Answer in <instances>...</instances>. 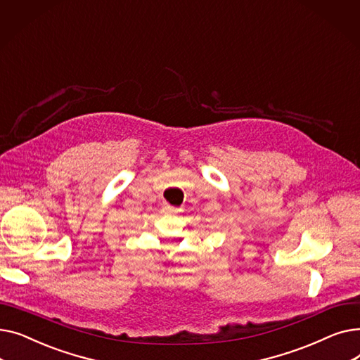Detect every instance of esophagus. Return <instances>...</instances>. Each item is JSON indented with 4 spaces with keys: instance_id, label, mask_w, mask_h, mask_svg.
Here are the masks:
<instances>
[{
    "instance_id": "1",
    "label": "esophagus",
    "mask_w": 360,
    "mask_h": 360,
    "mask_svg": "<svg viewBox=\"0 0 360 360\" xmlns=\"http://www.w3.org/2000/svg\"><path fill=\"white\" fill-rule=\"evenodd\" d=\"M178 212H179V209H176V207H174V205H169V204L163 205V213L165 214H175Z\"/></svg>"
}]
</instances>
